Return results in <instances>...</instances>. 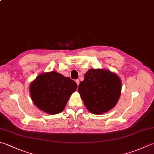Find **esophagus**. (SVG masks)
<instances>
[{
	"label": "esophagus",
	"instance_id": "obj_1",
	"mask_svg": "<svg viewBox=\"0 0 154 154\" xmlns=\"http://www.w3.org/2000/svg\"><path fill=\"white\" fill-rule=\"evenodd\" d=\"M76 84L78 85H79V83H80V80H78V79H77V80H76Z\"/></svg>",
	"mask_w": 154,
	"mask_h": 154
}]
</instances>
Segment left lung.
<instances>
[{
  "instance_id": "8db88e82",
  "label": "left lung",
  "mask_w": 154,
  "mask_h": 154,
  "mask_svg": "<svg viewBox=\"0 0 154 154\" xmlns=\"http://www.w3.org/2000/svg\"><path fill=\"white\" fill-rule=\"evenodd\" d=\"M78 92L88 111L100 115L117 103L121 92V80L117 74L103 69H90L78 86Z\"/></svg>"
}]
</instances>
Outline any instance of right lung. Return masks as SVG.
<instances>
[{"label":"right lung","mask_w":154,"mask_h":154,"mask_svg":"<svg viewBox=\"0 0 154 154\" xmlns=\"http://www.w3.org/2000/svg\"><path fill=\"white\" fill-rule=\"evenodd\" d=\"M69 77L52 71L42 73L31 83V99L37 108L50 115L63 111L69 98L77 88Z\"/></svg>","instance_id":"1"}]
</instances>
